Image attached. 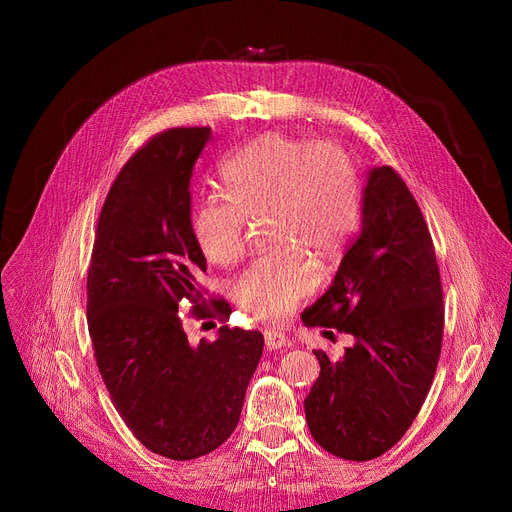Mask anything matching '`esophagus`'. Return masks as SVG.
<instances>
[{
    "mask_svg": "<svg viewBox=\"0 0 512 512\" xmlns=\"http://www.w3.org/2000/svg\"><path fill=\"white\" fill-rule=\"evenodd\" d=\"M288 344V338L282 334V332H265V348L267 351H280V348H284Z\"/></svg>",
    "mask_w": 512,
    "mask_h": 512,
    "instance_id": "34e87169",
    "label": "esophagus"
}]
</instances>
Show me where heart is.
I'll use <instances>...</instances> for the list:
<instances>
[{
	"instance_id": "b5f03b06",
	"label": "heart",
	"mask_w": 512,
	"mask_h": 512,
	"mask_svg": "<svg viewBox=\"0 0 512 512\" xmlns=\"http://www.w3.org/2000/svg\"><path fill=\"white\" fill-rule=\"evenodd\" d=\"M226 195L205 197L193 213L203 255L220 265L245 251V222L270 211L276 242H297L319 257L338 253L359 222V182L336 145L284 134L242 147L222 164ZM317 286L313 261L297 247L255 259L234 282V299L261 321L288 317Z\"/></svg>"
}]
</instances>
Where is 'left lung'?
Returning <instances> with one entry per match:
<instances>
[{"label":"left lung","instance_id":"8db88e82","mask_svg":"<svg viewBox=\"0 0 512 512\" xmlns=\"http://www.w3.org/2000/svg\"><path fill=\"white\" fill-rule=\"evenodd\" d=\"M301 319L307 328H336L355 340L338 359L313 351L321 367L305 398L313 440L346 461L382 456L419 415L444 332L434 242L390 166L369 168L361 230L332 286Z\"/></svg>","mask_w":512,"mask_h":512}]
</instances>
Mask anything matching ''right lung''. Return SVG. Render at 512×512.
Returning <instances> with one entry per match:
<instances>
[{"mask_svg": "<svg viewBox=\"0 0 512 512\" xmlns=\"http://www.w3.org/2000/svg\"><path fill=\"white\" fill-rule=\"evenodd\" d=\"M209 141L211 128H172L126 161L103 203L87 278L103 384L134 438L172 461L199 459L230 438L263 353L261 332L228 326L195 346L178 311L201 299L191 178ZM213 309L230 313L224 301ZM193 315L211 311L197 305Z\"/></svg>", "mask_w": 512, "mask_h": 512, "instance_id": "right-lung-1", "label": "right lung"}]
</instances>
